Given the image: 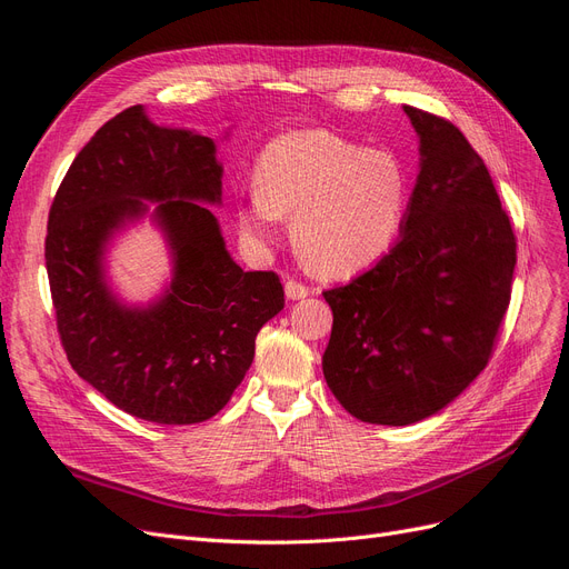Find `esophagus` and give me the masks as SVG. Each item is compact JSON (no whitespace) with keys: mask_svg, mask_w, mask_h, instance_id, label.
<instances>
[{"mask_svg":"<svg viewBox=\"0 0 569 569\" xmlns=\"http://www.w3.org/2000/svg\"><path fill=\"white\" fill-rule=\"evenodd\" d=\"M284 295H287V299H291V301L306 299V297H308V287L301 284V282H297V280H287V282H284Z\"/></svg>","mask_w":569,"mask_h":569,"instance_id":"obj_1","label":"esophagus"}]
</instances>
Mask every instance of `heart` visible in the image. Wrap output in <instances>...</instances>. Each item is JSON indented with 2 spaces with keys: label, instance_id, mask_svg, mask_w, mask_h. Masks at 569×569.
<instances>
[{
  "label": "heart",
  "instance_id": "b5f03b06",
  "mask_svg": "<svg viewBox=\"0 0 569 569\" xmlns=\"http://www.w3.org/2000/svg\"><path fill=\"white\" fill-rule=\"evenodd\" d=\"M256 192L239 211V230L270 244L280 220L295 216L303 263L325 278H351L389 253L401 234L410 182L389 149H360L320 130L270 140L253 168Z\"/></svg>",
  "mask_w": 569,
  "mask_h": 569
}]
</instances>
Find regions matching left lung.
I'll list each match as a JSON object with an SVG mask.
<instances>
[{
    "mask_svg": "<svg viewBox=\"0 0 569 569\" xmlns=\"http://www.w3.org/2000/svg\"><path fill=\"white\" fill-rule=\"evenodd\" d=\"M403 111L420 173L401 239L347 287L322 291L335 316L327 387L353 418L391 427L435 416L487 368L518 261L479 153L449 120Z\"/></svg>",
    "mask_w": 569,
    "mask_h": 569,
    "instance_id": "1",
    "label": "left lung"
}]
</instances>
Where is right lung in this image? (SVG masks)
Listing matches in <instances>:
<instances>
[{"instance_id":"1","label":"right lung","mask_w":569,"mask_h":569,"mask_svg":"<svg viewBox=\"0 0 569 569\" xmlns=\"http://www.w3.org/2000/svg\"><path fill=\"white\" fill-rule=\"evenodd\" d=\"M220 197L211 137L130 107L80 149L49 209L44 258L63 351L84 382L140 420L213 418L251 368L258 330L284 308L278 274L232 261L206 206ZM147 212L174 272L159 300L128 307L108 284L106 251Z\"/></svg>"}]
</instances>
